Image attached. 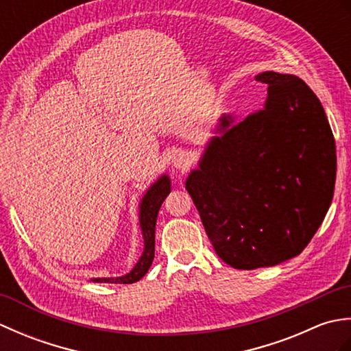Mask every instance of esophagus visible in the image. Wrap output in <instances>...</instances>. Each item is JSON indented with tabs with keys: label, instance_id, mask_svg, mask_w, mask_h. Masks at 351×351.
<instances>
[{
	"label": "esophagus",
	"instance_id": "esophagus-1",
	"mask_svg": "<svg viewBox=\"0 0 351 351\" xmlns=\"http://www.w3.org/2000/svg\"><path fill=\"white\" fill-rule=\"evenodd\" d=\"M190 164H191V160H190V155L187 152L180 151L171 156V166H173L176 170L184 171L185 169H189Z\"/></svg>",
	"mask_w": 351,
	"mask_h": 351
}]
</instances>
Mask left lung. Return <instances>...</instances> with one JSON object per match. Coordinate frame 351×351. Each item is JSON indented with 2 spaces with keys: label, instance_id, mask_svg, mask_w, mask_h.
Segmentation results:
<instances>
[{
  "label": "left lung",
  "instance_id": "8db88e82",
  "mask_svg": "<svg viewBox=\"0 0 351 351\" xmlns=\"http://www.w3.org/2000/svg\"><path fill=\"white\" fill-rule=\"evenodd\" d=\"M265 108L214 137L185 189L215 253L238 270L300 255L329 210L337 147L322 102L303 80L278 72Z\"/></svg>",
  "mask_w": 351,
  "mask_h": 351
}]
</instances>
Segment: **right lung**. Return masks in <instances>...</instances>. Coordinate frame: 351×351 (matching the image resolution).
I'll list each match as a JSON object with an SVG mask.
<instances>
[{
	"label": "right lung",
	"mask_w": 351,
	"mask_h": 351,
	"mask_svg": "<svg viewBox=\"0 0 351 351\" xmlns=\"http://www.w3.org/2000/svg\"><path fill=\"white\" fill-rule=\"evenodd\" d=\"M170 193V181L167 176H161L151 189L147 190L140 205V226L145 238V250L143 255L132 270L122 276V278H110V279H93V282H106V283H134L140 280L147 273L155 256V225L156 215L161 208L164 199Z\"/></svg>",
	"instance_id": "obj_1"
}]
</instances>
